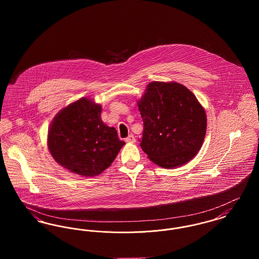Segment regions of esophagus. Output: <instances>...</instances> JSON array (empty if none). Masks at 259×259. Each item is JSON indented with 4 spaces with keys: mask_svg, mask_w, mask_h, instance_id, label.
<instances>
[{
    "mask_svg": "<svg viewBox=\"0 0 259 259\" xmlns=\"http://www.w3.org/2000/svg\"><path fill=\"white\" fill-rule=\"evenodd\" d=\"M125 141H126L127 143H129V144H134L136 142L135 136L130 135L129 137H127Z\"/></svg>",
    "mask_w": 259,
    "mask_h": 259,
    "instance_id": "34e87169",
    "label": "esophagus"
}]
</instances>
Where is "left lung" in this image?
<instances>
[{
  "mask_svg": "<svg viewBox=\"0 0 259 259\" xmlns=\"http://www.w3.org/2000/svg\"><path fill=\"white\" fill-rule=\"evenodd\" d=\"M137 103L144 121L141 147L150 160L175 169L195 157L206 136L207 114L188 88L152 81Z\"/></svg>",
  "mask_w": 259,
  "mask_h": 259,
  "instance_id": "1",
  "label": "left lung"
}]
</instances>
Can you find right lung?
Instances as JSON below:
<instances>
[{"label":"right lung","instance_id":"add662e5","mask_svg":"<svg viewBox=\"0 0 259 259\" xmlns=\"http://www.w3.org/2000/svg\"><path fill=\"white\" fill-rule=\"evenodd\" d=\"M102 106L83 97L54 116L48 134L53 159L69 172L96 177L109 168L125 145L115 128L104 123Z\"/></svg>","mask_w":259,"mask_h":259}]
</instances>
